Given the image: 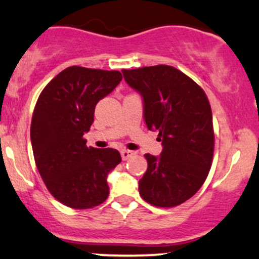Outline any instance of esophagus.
Masks as SVG:
<instances>
[{
  "mask_svg": "<svg viewBox=\"0 0 259 259\" xmlns=\"http://www.w3.org/2000/svg\"><path fill=\"white\" fill-rule=\"evenodd\" d=\"M133 155H135V152L133 151H128V149H123V151H121V157L123 160L130 159V158L133 157Z\"/></svg>",
  "mask_w": 259,
  "mask_h": 259,
  "instance_id": "esophagus-1",
  "label": "esophagus"
}]
</instances>
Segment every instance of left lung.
<instances>
[{
	"mask_svg": "<svg viewBox=\"0 0 259 259\" xmlns=\"http://www.w3.org/2000/svg\"><path fill=\"white\" fill-rule=\"evenodd\" d=\"M122 73L143 97L147 127L158 131L163 144L159 157L144 154L148 168L140 180L142 199L153 206H178L195 195L212 164L215 135L206 94L174 66Z\"/></svg>",
	"mask_w": 259,
	"mask_h": 259,
	"instance_id": "1",
	"label": "left lung"
}]
</instances>
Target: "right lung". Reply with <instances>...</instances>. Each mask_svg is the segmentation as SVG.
Segmentation results:
<instances>
[{
  "label": "right lung",
  "mask_w": 259,
  "mask_h": 259,
  "mask_svg": "<svg viewBox=\"0 0 259 259\" xmlns=\"http://www.w3.org/2000/svg\"><path fill=\"white\" fill-rule=\"evenodd\" d=\"M117 70L69 66L43 89L30 123L35 165L49 193L71 208L99 206L108 196L107 175L118 151L86 146L97 102L119 84Z\"/></svg>",
  "instance_id": "add662e5"
}]
</instances>
